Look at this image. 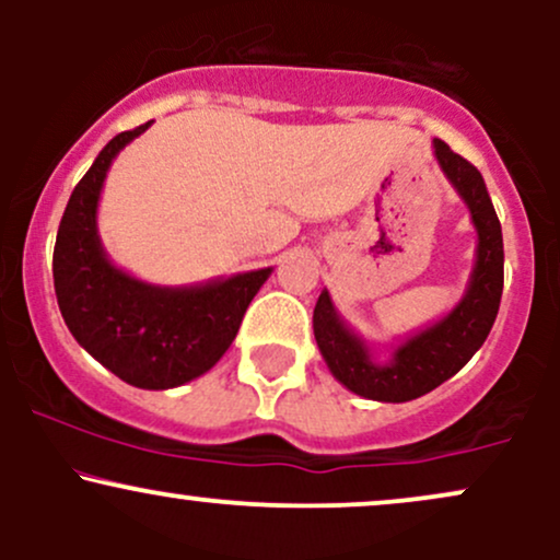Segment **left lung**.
Masks as SVG:
<instances>
[{
    "mask_svg": "<svg viewBox=\"0 0 560 560\" xmlns=\"http://www.w3.org/2000/svg\"><path fill=\"white\" fill-rule=\"evenodd\" d=\"M434 155L458 195L466 199L479 234L477 268L458 307L440 324L402 342L392 361L384 365L371 361L365 345L339 320L329 292H320L313 311V331L331 374L347 389L369 400H416L458 374L485 345L503 298V231L492 199L487 195L485 178L466 158L455 155L442 139H434Z\"/></svg>",
    "mask_w": 560,
    "mask_h": 560,
    "instance_id": "obj_1",
    "label": "left lung"
}]
</instances>
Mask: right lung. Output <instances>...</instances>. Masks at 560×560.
<instances>
[{
    "mask_svg": "<svg viewBox=\"0 0 560 560\" xmlns=\"http://www.w3.org/2000/svg\"><path fill=\"white\" fill-rule=\"evenodd\" d=\"M150 124L107 141L75 184L57 229L52 273L62 318L89 355L133 387L171 389L221 361L271 268L163 289L131 279L105 258L96 236L102 184L113 158Z\"/></svg>",
    "mask_w": 560,
    "mask_h": 560,
    "instance_id": "add662e5",
    "label": "right lung"
}]
</instances>
